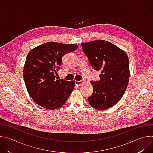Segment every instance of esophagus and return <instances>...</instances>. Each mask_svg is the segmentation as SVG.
I'll use <instances>...</instances> for the list:
<instances>
[{
    "label": "esophagus",
    "instance_id": "1",
    "mask_svg": "<svg viewBox=\"0 0 153 153\" xmlns=\"http://www.w3.org/2000/svg\"><path fill=\"white\" fill-rule=\"evenodd\" d=\"M82 83H83V81L82 80H80V81L76 80L75 81V85L76 86H80Z\"/></svg>",
    "mask_w": 153,
    "mask_h": 153
}]
</instances>
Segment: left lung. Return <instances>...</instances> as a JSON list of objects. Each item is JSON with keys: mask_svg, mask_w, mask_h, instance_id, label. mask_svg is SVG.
<instances>
[{"mask_svg": "<svg viewBox=\"0 0 153 153\" xmlns=\"http://www.w3.org/2000/svg\"><path fill=\"white\" fill-rule=\"evenodd\" d=\"M82 47L92 68L101 72L100 80L91 81L93 92L88 102L97 110H106L115 105L126 89L129 78L128 56L105 40L83 43Z\"/></svg>", "mask_w": 153, "mask_h": 153, "instance_id": "obj_1", "label": "left lung"}]
</instances>
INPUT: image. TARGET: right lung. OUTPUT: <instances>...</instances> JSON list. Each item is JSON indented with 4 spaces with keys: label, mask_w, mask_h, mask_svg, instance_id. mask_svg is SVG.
<instances>
[{
    "label": "right lung",
    "mask_w": 153,
    "mask_h": 153,
    "mask_svg": "<svg viewBox=\"0 0 153 153\" xmlns=\"http://www.w3.org/2000/svg\"><path fill=\"white\" fill-rule=\"evenodd\" d=\"M78 46L48 42L31 50L23 70L27 91L39 105L55 110L65 104L73 91L74 81L57 79L62 57L74 51Z\"/></svg>",
    "instance_id": "1"
}]
</instances>
